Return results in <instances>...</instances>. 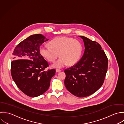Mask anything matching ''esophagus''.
I'll return each instance as SVG.
<instances>
[{"label":"esophagus","mask_w":124,"mask_h":124,"mask_svg":"<svg viewBox=\"0 0 124 124\" xmlns=\"http://www.w3.org/2000/svg\"><path fill=\"white\" fill-rule=\"evenodd\" d=\"M61 70H59V69H56V72H60Z\"/></svg>","instance_id":"obj_1"}]
</instances>
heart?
I'll list each match as a JSON object with an SVG mask.
<instances>
[{
  "label": "heart",
  "instance_id": "heart-1",
  "mask_svg": "<svg viewBox=\"0 0 124 124\" xmlns=\"http://www.w3.org/2000/svg\"><path fill=\"white\" fill-rule=\"evenodd\" d=\"M49 46H42L41 54L48 61L54 62L59 56L60 58L53 65L54 68H61L68 64L71 66L79 60L82 53V45L77 40L61 36L57 37L49 42Z\"/></svg>",
  "mask_w": 124,
  "mask_h": 124
}]
</instances>
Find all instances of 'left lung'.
I'll list each match as a JSON object with an SVG mask.
<instances>
[{
  "label": "left lung",
  "mask_w": 124,
  "mask_h": 124,
  "mask_svg": "<svg viewBox=\"0 0 124 124\" xmlns=\"http://www.w3.org/2000/svg\"><path fill=\"white\" fill-rule=\"evenodd\" d=\"M85 46L81 58L74 66L66 69L65 85L78 97L88 96L102 85L108 69L107 57L100 45L83 36Z\"/></svg>",
  "instance_id": "8db88e82"
}]
</instances>
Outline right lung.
Instances as JSON below:
<instances>
[{
    "label": "right lung",
    "instance_id": "obj_1",
    "mask_svg": "<svg viewBox=\"0 0 124 124\" xmlns=\"http://www.w3.org/2000/svg\"><path fill=\"white\" fill-rule=\"evenodd\" d=\"M48 40L41 34L31 35L20 43L12 53V78L20 90L31 97L45 93L55 73V69L45 70L49 65L40 52V46Z\"/></svg>",
    "mask_w": 124,
    "mask_h": 124
}]
</instances>
